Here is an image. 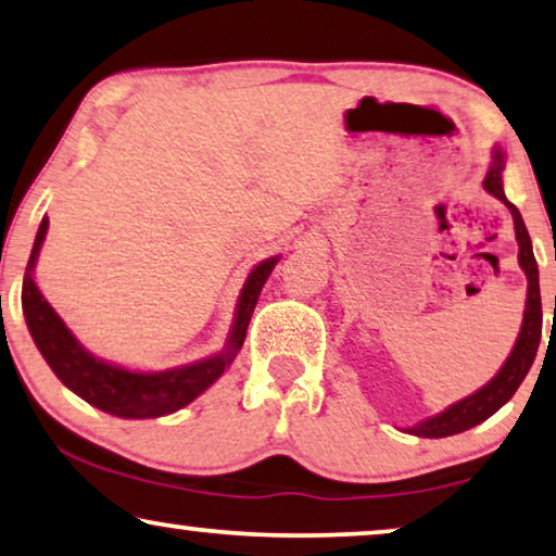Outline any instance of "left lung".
Listing matches in <instances>:
<instances>
[{
    "mask_svg": "<svg viewBox=\"0 0 556 556\" xmlns=\"http://www.w3.org/2000/svg\"><path fill=\"white\" fill-rule=\"evenodd\" d=\"M502 170H504V153L494 151V163H491L486 181H483V189H486L491 197L504 201L514 216L516 241H519V267L523 269V275H527V281H529L527 309H523L521 332H519V338H516V345L511 350L509 359H506L504 367L498 370V375L489 382V386H483L479 393H473V395L464 397V401L453 403L451 408H445L443 413H438V416L424 420V424H418L416 428H410L408 433H413V435L445 438V435L468 431V428L483 424V420H486L489 416H494V413L516 393V388H519L521 380L527 378L529 367L536 357L539 340H542V294H539V269H536L534 252H531L529 231H527V226H523L519 208H516L504 193Z\"/></svg>",
    "mask_w": 556,
    "mask_h": 556,
    "instance_id": "1",
    "label": "left lung"
}]
</instances>
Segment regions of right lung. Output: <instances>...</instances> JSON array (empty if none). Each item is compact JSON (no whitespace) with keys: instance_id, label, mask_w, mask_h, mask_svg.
<instances>
[{"instance_id":"1","label":"right lung","mask_w":556,"mask_h":556,"mask_svg":"<svg viewBox=\"0 0 556 556\" xmlns=\"http://www.w3.org/2000/svg\"><path fill=\"white\" fill-rule=\"evenodd\" d=\"M47 224L50 222L42 218L33 254H29L27 262L25 281H22V309H25L29 334H33L35 345L47 359V365L62 380V386H67L75 395H80L83 401L96 405V408L118 418L168 416V413H176L184 405L197 401L211 382L222 378V372L231 365V359L244 345L256 300H260L264 281H267L277 264V256H271L249 275L244 289H241L237 319H233L229 345H226L224 353L166 372H130L125 367H115L85 353V348L73 338V332L67 330L58 312L50 307V302L37 289L33 269L45 241Z\"/></svg>"}]
</instances>
